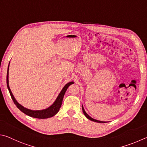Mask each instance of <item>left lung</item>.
Wrapping results in <instances>:
<instances>
[{"mask_svg": "<svg viewBox=\"0 0 147 147\" xmlns=\"http://www.w3.org/2000/svg\"><path fill=\"white\" fill-rule=\"evenodd\" d=\"M82 109H83V113H84V115H85V116L88 118V119H90V120H91V121H94V122H97V123H106V122H103V121H97V120H96V119H93V118H92L90 116H89V115L86 114V112L84 111V108H83V107H82Z\"/></svg>", "mask_w": 147, "mask_h": 147, "instance_id": "left-lung-1", "label": "left lung"}]
</instances>
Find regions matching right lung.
Returning <instances> with one entry per match:
<instances>
[{
	"label": "right lung",
	"instance_id": "1",
	"mask_svg": "<svg viewBox=\"0 0 147 147\" xmlns=\"http://www.w3.org/2000/svg\"><path fill=\"white\" fill-rule=\"evenodd\" d=\"M8 69H9V66H8V68H7V72L6 83H7V88H8V90L9 92L10 96L11 97L15 105H16L18 109H19L20 111L24 113V114L29 115L30 117L38 118V119H46V118L53 117L59 112V110L61 107L62 102H63V97L64 96V94H65V92L66 91V90L68 89V86L69 85H71V84L74 83V82H69V83L66 84V85L64 86V88H63V90H62L61 93L59 94L57 98V99L55 100V101L54 102V103L51 105V107L48 108V109L42 110H32L26 109V108L23 107L22 105H20V104L18 103L17 101L15 100V97H13V96L11 91L9 88V86L8 84Z\"/></svg>",
	"mask_w": 147,
	"mask_h": 147
}]
</instances>
